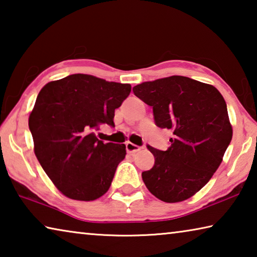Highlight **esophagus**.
Listing matches in <instances>:
<instances>
[{
	"label": "esophagus",
	"instance_id": "1",
	"mask_svg": "<svg viewBox=\"0 0 257 257\" xmlns=\"http://www.w3.org/2000/svg\"><path fill=\"white\" fill-rule=\"evenodd\" d=\"M125 150H127L128 153H130V154H134V153H136V152L141 151V150H142V147H141V146H138V145H136V144H134V143L127 142V143H125Z\"/></svg>",
	"mask_w": 257,
	"mask_h": 257
}]
</instances>
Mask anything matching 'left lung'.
I'll return each mask as SVG.
<instances>
[{"label":"left lung","mask_w":257,"mask_h":257,"mask_svg":"<svg viewBox=\"0 0 257 257\" xmlns=\"http://www.w3.org/2000/svg\"><path fill=\"white\" fill-rule=\"evenodd\" d=\"M133 92L153 107L155 124L173 133L167 151L147 145L155 163L143 181L161 201H185L207 184L231 142L224 98L212 85L184 76L143 82Z\"/></svg>","instance_id":"1"}]
</instances>
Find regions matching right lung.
Segmentation results:
<instances>
[{"mask_svg": "<svg viewBox=\"0 0 257 257\" xmlns=\"http://www.w3.org/2000/svg\"><path fill=\"white\" fill-rule=\"evenodd\" d=\"M132 92L129 84L76 73L41 89L29 115L35 154L67 197L94 201L106 193L125 145L104 143L95 132L113 118Z\"/></svg>", "mask_w": 257, "mask_h": 257, "instance_id": "add662e5", "label": "right lung"}]
</instances>
